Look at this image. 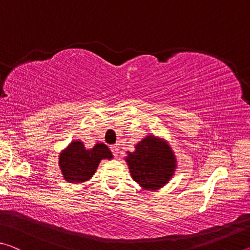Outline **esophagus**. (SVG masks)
Wrapping results in <instances>:
<instances>
[{
    "label": "esophagus",
    "mask_w": 250,
    "mask_h": 250,
    "mask_svg": "<svg viewBox=\"0 0 250 250\" xmlns=\"http://www.w3.org/2000/svg\"><path fill=\"white\" fill-rule=\"evenodd\" d=\"M110 150L112 151V153L115 156H118V154H119V146H110Z\"/></svg>",
    "instance_id": "1"
}]
</instances>
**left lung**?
Segmentation results:
<instances>
[{
	"mask_svg": "<svg viewBox=\"0 0 250 250\" xmlns=\"http://www.w3.org/2000/svg\"><path fill=\"white\" fill-rule=\"evenodd\" d=\"M125 160L131 177L143 189L155 191L168 183L177 167L176 156L166 139L152 133L137 143Z\"/></svg>",
	"mask_w": 250,
	"mask_h": 250,
	"instance_id": "obj_1",
	"label": "left lung"
}]
</instances>
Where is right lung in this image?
<instances>
[{"mask_svg": "<svg viewBox=\"0 0 250 250\" xmlns=\"http://www.w3.org/2000/svg\"><path fill=\"white\" fill-rule=\"evenodd\" d=\"M104 159L111 160L113 155L104 143H97L91 149H86L83 141L73 140L59 153L58 167L62 179L68 183L77 184L89 181L101 160Z\"/></svg>", "mask_w": 250, "mask_h": 250, "instance_id": "1", "label": "right lung"}]
</instances>
